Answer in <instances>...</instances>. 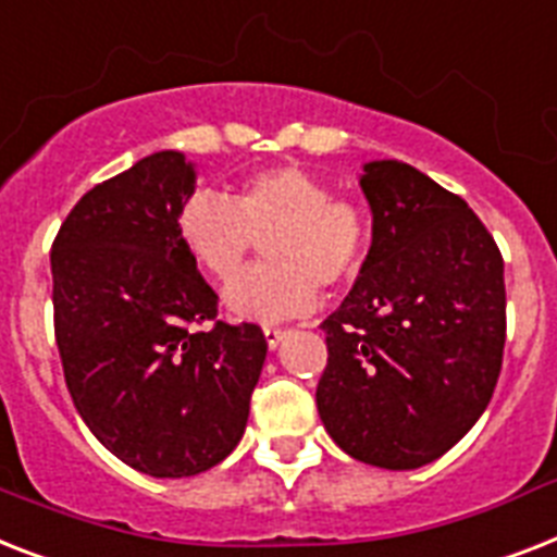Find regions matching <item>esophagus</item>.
<instances>
[{
	"label": "esophagus",
	"instance_id": "34e87169",
	"mask_svg": "<svg viewBox=\"0 0 557 557\" xmlns=\"http://www.w3.org/2000/svg\"><path fill=\"white\" fill-rule=\"evenodd\" d=\"M263 334H265V343H269L271 349H277L280 341H283V337H286V329H283V325L265 323V325H263Z\"/></svg>",
	"mask_w": 557,
	"mask_h": 557
}]
</instances>
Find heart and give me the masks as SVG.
<instances>
[{
	"label": "heart",
	"instance_id": "heart-1",
	"mask_svg": "<svg viewBox=\"0 0 557 557\" xmlns=\"http://www.w3.org/2000/svg\"><path fill=\"white\" fill-rule=\"evenodd\" d=\"M176 234L194 263L216 283H228L257 242L269 264L228 286L225 306L248 320H283L309 311L320 286L355 277L372 225L351 197H334L311 171L283 162L251 171L225 197L200 191L180 208Z\"/></svg>",
	"mask_w": 557,
	"mask_h": 557
}]
</instances>
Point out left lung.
<instances>
[{
    "label": "left lung",
    "instance_id": "left-lung-1",
    "mask_svg": "<svg viewBox=\"0 0 557 557\" xmlns=\"http://www.w3.org/2000/svg\"><path fill=\"white\" fill-rule=\"evenodd\" d=\"M374 228L360 277L323 320L325 432L381 469L449 451L492 400L504 363V257L458 194L406 162L360 180Z\"/></svg>",
    "mask_w": 557,
    "mask_h": 557
}]
</instances>
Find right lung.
<instances>
[{
    "label": "right lung",
    "instance_id": "obj_1",
    "mask_svg": "<svg viewBox=\"0 0 557 557\" xmlns=\"http://www.w3.org/2000/svg\"><path fill=\"white\" fill-rule=\"evenodd\" d=\"M191 191L183 153H151L94 185L51 246L67 392L97 441L153 478L232 455L269 349L257 323L216 320L220 297L176 234Z\"/></svg>",
    "mask_w": 557,
    "mask_h": 557
}]
</instances>
